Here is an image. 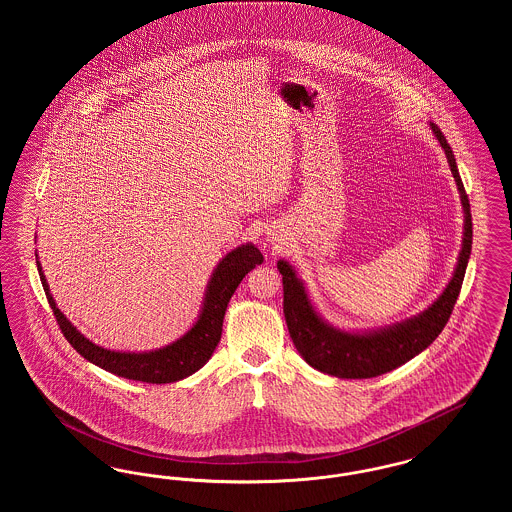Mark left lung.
<instances>
[{
	"label": "left lung",
	"instance_id": "8db88e82",
	"mask_svg": "<svg viewBox=\"0 0 512 512\" xmlns=\"http://www.w3.org/2000/svg\"><path fill=\"white\" fill-rule=\"evenodd\" d=\"M430 126L439 144L445 149L464 207V238L459 263L451 282L434 301L432 307H428L418 317L409 318L380 332H340L322 322V318L315 313L303 284L295 276L293 268L286 261H278V270L282 274L284 286V317L293 345L309 365L324 374L338 378H374L384 372H390L397 366L405 365L414 355L424 351L438 338L453 313L472 249V215L468 195L464 192L463 180L457 171L453 149L447 144L438 126Z\"/></svg>",
	"mask_w": 512,
	"mask_h": 512
}]
</instances>
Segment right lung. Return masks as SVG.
<instances>
[{
  "instance_id": "obj_1",
  "label": "right lung",
  "mask_w": 512,
  "mask_h": 512,
  "mask_svg": "<svg viewBox=\"0 0 512 512\" xmlns=\"http://www.w3.org/2000/svg\"><path fill=\"white\" fill-rule=\"evenodd\" d=\"M261 263H263V255L255 245L247 244L236 247L220 261L219 267L215 268L213 278L207 288L201 315L197 318L194 328L188 330V334H184L180 340L174 341L163 349H157V351L117 353V351L103 349L96 343L86 340L65 318V315L55 307V301L49 293L46 276L42 272L40 263L36 261L53 317L57 320L63 336L73 345L74 349L86 361H90L94 365L101 366L122 378L147 382V384L178 382V380L194 374L195 370H199L211 359V355L220 341L222 320H224V313H226L230 297L234 295L236 288L244 280L245 274L251 268H255V265H261Z\"/></svg>"
}]
</instances>
